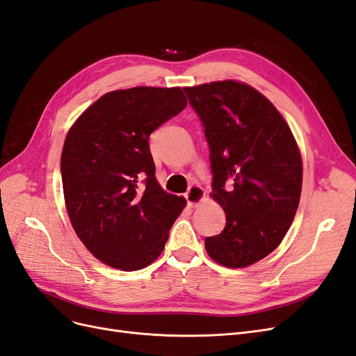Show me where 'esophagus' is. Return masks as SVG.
<instances>
[{
  "label": "esophagus",
  "instance_id": "esophagus-1",
  "mask_svg": "<svg viewBox=\"0 0 356 356\" xmlns=\"http://www.w3.org/2000/svg\"><path fill=\"white\" fill-rule=\"evenodd\" d=\"M186 199H187L188 207L196 208L197 204L204 199V190L200 186L193 184V186H190L188 191L186 193Z\"/></svg>",
  "mask_w": 356,
  "mask_h": 356
}]
</instances>
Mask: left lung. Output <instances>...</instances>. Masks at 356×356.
<instances>
[{"label":"left lung","mask_w":356,"mask_h":356,"mask_svg":"<svg viewBox=\"0 0 356 356\" xmlns=\"http://www.w3.org/2000/svg\"><path fill=\"white\" fill-rule=\"evenodd\" d=\"M184 92L209 145L211 196L225 212L224 230L204 248L225 267L251 266L276 250L296 217L300 149L281 113L251 86L224 80Z\"/></svg>","instance_id":"obj_1"}]
</instances>
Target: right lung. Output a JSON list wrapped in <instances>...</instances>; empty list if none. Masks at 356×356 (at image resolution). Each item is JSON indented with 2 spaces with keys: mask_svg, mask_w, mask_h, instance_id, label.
Wrapping results in <instances>:
<instances>
[{
  "mask_svg": "<svg viewBox=\"0 0 356 356\" xmlns=\"http://www.w3.org/2000/svg\"><path fill=\"white\" fill-rule=\"evenodd\" d=\"M181 88L105 93L65 138L60 172L72 227L99 261L124 272L152 264L186 199L160 187L148 139L186 108Z\"/></svg>",
  "mask_w": 356,
  "mask_h": 356,
  "instance_id": "right-lung-1",
  "label": "right lung"
}]
</instances>
